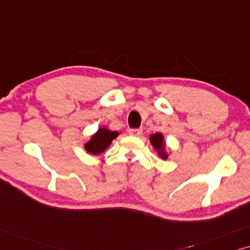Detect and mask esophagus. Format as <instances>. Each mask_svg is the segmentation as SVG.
Segmentation results:
<instances>
[{
    "mask_svg": "<svg viewBox=\"0 0 250 250\" xmlns=\"http://www.w3.org/2000/svg\"><path fill=\"white\" fill-rule=\"evenodd\" d=\"M142 132H143L142 129H137V128L130 129V130H129V134H130L131 136H134V137H139V136L142 135Z\"/></svg>",
    "mask_w": 250,
    "mask_h": 250,
    "instance_id": "1",
    "label": "esophagus"
}]
</instances>
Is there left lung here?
<instances>
[{"label": "left lung", "mask_w": 250, "mask_h": 250, "mask_svg": "<svg viewBox=\"0 0 250 250\" xmlns=\"http://www.w3.org/2000/svg\"><path fill=\"white\" fill-rule=\"evenodd\" d=\"M149 142H151L153 147L156 149L159 156H161L164 160L168 158V154L166 153L165 139H164V136H162L161 132H156V134H153L149 136Z\"/></svg>", "instance_id": "1"}]
</instances>
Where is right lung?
I'll return each mask as SVG.
<instances>
[{
    "label": "right lung",
    "instance_id": "obj_1",
    "mask_svg": "<svg viewBox=\"0 0 250 250\" xmlns=\"http://www.w3.org/2000/svg\"><path fill=\"white\" fill-rule=\"evenodd\" d=\"M119 136V132L111 131L107 128H99L95 135L91 136L90 141L84 144V148L92 155L101 154L111 145L112 141Z\"/></svg>",
    "mask_w": 250,
    "mask_h": 250
}]
</instances>
